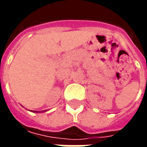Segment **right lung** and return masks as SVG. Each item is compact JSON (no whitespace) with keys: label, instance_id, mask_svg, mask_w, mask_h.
Returning <instances> with one entry per match:
<instances>
[{"label":"right lung","instance_id":"add662e5","mask_svg":"<svg viewBox=\"0 0 147 147\" xmlns=\"http://www.w3.org/2000/svg\"><path fill=\"white\" fill-rule=\"evenodd\" d=\"M34 113H40L41 111H34ZM42 112H45V111H42Z\"/></svg>","mask_w":147,"mask_h":147}]
</instances>
